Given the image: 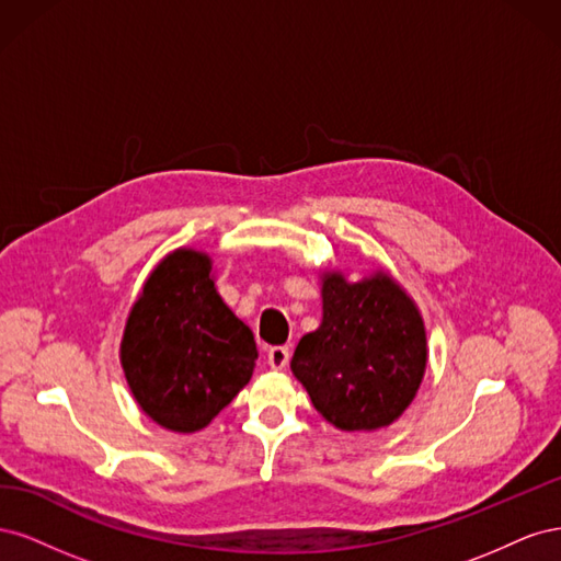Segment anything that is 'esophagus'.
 <instances>
[{
  "instance_id": "obj_1",
  "label": "esophagus",
  "mask_w": 561,
  "mask_h": 561,
  "mask_svg": "<svg viewBox=\"0 0 561 561\" xmlns=\"http://www.w3.org/2000/svg\"><path fill=\"white\" fill-rule=\"evenodd\" d=\"M266 363H268L271 369H285L287 363H290V348H287V346H274V348H268Z\"/></svg>"
}]
</instances>
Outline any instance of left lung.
Here are the masks:
<instances>
[{"instance_id":"left-lung-1","label":"left lung","mask_w":561,"mask_h":561,"mask_svg":"<svg viewBox=\"0 0 561 561\" xmlns=\"http://www.w3.org/2000/svg\"><path fill=\"white\" fill-rule=\"evenodd\" d=\"M426 355L423 320L393 278L328 274L322 322L301 336L290 367L336 428L377 431L414 400Z\"/></svg>"}]
</instances>
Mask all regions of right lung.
Here are the masks:
<instances>
[{
	"instance_id": "obj_1",
	"label": "right lung",
	"mask_w": 561,
	"mask_h": 561,
	"mask_svg": "<svg viewBox=\"0 0 561 561\" xmlns=\"http://www.w3.org/2000/svg\"><path fill=\"white\" fill-rule=\"evenodd\" d=\"M257 346L210 278V257L175 250L128 316L122 365L135 400L159 426L194 433L250 381Z\"/></svg>"
}]
</instances>
